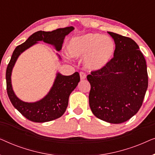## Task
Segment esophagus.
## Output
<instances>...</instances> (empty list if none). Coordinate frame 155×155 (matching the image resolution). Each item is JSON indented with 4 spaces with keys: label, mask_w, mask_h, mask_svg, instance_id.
<instances>
[{
    "label": "esophagus",
    "mask_w": 155,
    "mask_h": 155,
    "mask_svg": "<svg viewBox=\"0 0 155 155\" xmlns=\"http://www.w3.org/2000/svg\"><path fill=\"white\" fill-rule=\"evenodd\" d=\"M80 79L81 80H84L86 78V74L83 73V72H80Z\"/></svg>",
    "instance_id": "esophagus-1"
}]
</instances>
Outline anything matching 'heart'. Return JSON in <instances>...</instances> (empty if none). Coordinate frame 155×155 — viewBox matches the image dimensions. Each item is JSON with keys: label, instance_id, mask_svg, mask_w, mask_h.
<instances>
[{"label": "heart", "instance_id": "obj_1", "mask_svg": "<svg viewBox=\"0 0 155 155\" xmlns=\"http://www.w3.org/2000/svg\"><path fill=\"white\" fill-rule=\"evenodd\" d=\"M116 50L114 40L98 33H89L70 41L68 51L75 58L85 57L84 64L92 70L104 67Z\"/></svg>", "mask_w": 155, "mask_h": 155}]
</instances>
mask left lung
Returning a JSON list of instances; mask_svg holds the SVG:
<instances>
[{
	"label": "left lung",
	"mask_w": 155,
	"mask_h": 155,
	"mask_svg": "<svg viewBox=\"0 0 155 155\" xmlns=\"http://www.w3.org/2000/svg\"><path fill=\"white\" fill-rule=\"evenodd\" d=\"M115 42L114 57L87 76L91 89L89 103L94 115L111 124H121L140 109L148 86L147 65L130 38L108 31Z\"/></svg>",
	"instance_id": "8db88e82"
}]
</instances>
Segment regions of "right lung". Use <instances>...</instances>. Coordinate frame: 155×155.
Masks as SVG:
<instances>
[{"label": "right lung", "instance_id": "1", "mask_svg": "<svg viewBox=\"0 0 155 155\" xmlns=\"http://www.w3.org/2000/svg\"><path fill=\"white\" fill-rule=\"evenodd\" d=\"M73 29V27H68L52 31H37L31 35L24 43L17 46L12 53L6 69L7 93L14 107L31 121L44 123L60 118L67 109L70 94L80 82V75L78 72L69 76L58 73L52 88L44 99L35 103H27L19 99L12 90L10 78L12 68L21 53L37 43L38 41H44L46 43L52 44L57 51H60L65 37Z\"/></svg>", "mask_w": 155, "mask_h": 155}]
</instances>
